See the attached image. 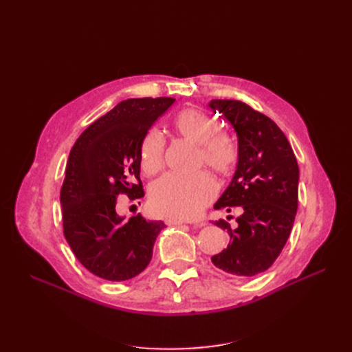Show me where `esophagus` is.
Segmentation results:
<instances>
[{"label": "esophagus", "instance_id": "esophagus-1", "mask_svg": "<svg viewBox=\"0 0 352 352\" xmlns=\"http://www.w3.org/2000/svg\"><path fill=\"white\" fill-rule=\"evenodd\" d=\"M166 223L167 225H184V220H179V219H166ZM198 228H201V226H204V223H198L197 225Z\"/></svg>", "mask_w": 352, "mask_h": 352}]
</instances>
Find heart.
Returning a JSON list of instances; mask_svg holds the SVG:
<instances>
[{"label":"heart","instance_id":"b5f03b06","mask_svg":"<svg viewBox=\"0 0 352 352\" xmlns=\"http://www.w3.org/2000/svg\"><path fill=\"white\" fill-rule=\"evenodd\" d=\"M175 131L198 144V163L226 176L236 168L239 148L233 136L219 129L214 116L199 109H185L173 119ZM164 140L157 129L146 133L141 145V164L146 175L157 173L163 166ZM217 184L207 172L192 176L166 175L151 186L150 206L154 212L170 219L188 220L199 216L212 198Z\"/></svg>","mask_w":352,"mask_h":352}]
</instances>
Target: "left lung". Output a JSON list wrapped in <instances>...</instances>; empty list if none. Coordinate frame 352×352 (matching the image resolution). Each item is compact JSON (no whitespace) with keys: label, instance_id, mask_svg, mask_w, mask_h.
Wrapping results in <instances>:
<instances>
[{"label":"left lung","instance_id":"1","mask_svg":"<svg viewBox=\"0 0 352 352\" xmlns=\"http://www.w3.org/2000/svg\"><path fill=\"white\" fill-rule=\"evenodd\" d=\"M210 107L233 126L239 148L236 172L214 208L242 210L235 229L226 220L214 223L232 241L211 261L233 278L255 276L270 267L289 238L300 168L289 141L267 116L235 100H211Z\"/></svg>","mask_w":352,"mask_h":352}]
</instances>
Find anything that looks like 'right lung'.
I'll return each instance as SVG.
<instances>
[{
  "label": "right lung",
  "mask_w": 352,
  "mask_h": 352,
  "mask_svg": "<svg viewBox=\"0 0 352 352\" xmlns=\"http://www.w3.org/2000/svg\"><path fill=\"white\" fill-rule=\"evenodd\" d=\"M175 98H131L95 120L74 142L61 186L63 232L73 254L95 276L132 279L146 269L163 221L117 214V197H144L141 145Z\"/></svg>",
  "instance_id": "add662e5"
}]
</instances>
